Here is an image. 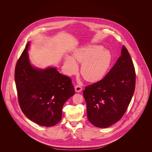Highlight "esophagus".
I'll list each match as a JSON object with an SVG mask.
<instances>
[{"instance_id": "obj_1", "label": "esophagus", "mask_w": 152, "mask_h": 152, "mask_svg": "<svg viewBox=\"0 0 152 152\" xmlns=\"http://www.w3.org/2000/svg\"><path fill=\"white\" fill-rule=\"evenodd\" d=\"M82 89H83L82 87L80 86H78V85H77L75 87V89L76 92H80L82 91Z\"/></svg>"}]
</instances>
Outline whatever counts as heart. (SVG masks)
<instances>
[{
  "instance_id": "1",
  "label": "heart",
  "mask_w": 152,
  "mask_h": 152,
  "mask_svg": "<svg viewBox=\"0 0 152 152\" xmlns=\"http://www.w3.org/2000/svg\"><path fill=\"white\" fill-rule=\"evenodd\" d=\"M112 60L110 52L103 50L101 45H86L74 51L73 58L71 56L65 57V71L68 75L75 74L79 68L77 62L82 63L80 68L81 75L88 81L94 83L105 76Z\"/></svg>"
}]
</instances>
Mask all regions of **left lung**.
<instances>
[{"label":"left lung","instance_id":"obj_1","mask_svg":"<svg viewBox=\"0 0 152 152\" xmlns=\"http://www.w3.org/2000/svg\"><path fill=\"white\" fill-rule=\"evenodd\" d=\"M121 55L103 79L86 87L88 120L98 128H108L123 117L132 100L136 84L135 69L123 45Z\"/></svg>","mask_w":152,"mask_h":152}]
</instances>
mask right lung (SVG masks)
<instances>
[{
  "label": "right lung",
  "instance_id": "1",
  "mask_svg": "<svg viewBox=\"0 0 152 152\" xmlns=\"http://www.w3.org/2000/svg\"><path fill=\"white\" fill-rule=\"evenodd\" d=\"M30 42L18 59L15 80L23 113L39 125L52 126L62 117V108L75 94L71 79L58 72L56 67L41 69L29 61Z\"/></svg>",
  "mask_w": 152,
  "mask_h": 152
}]
</instances>
